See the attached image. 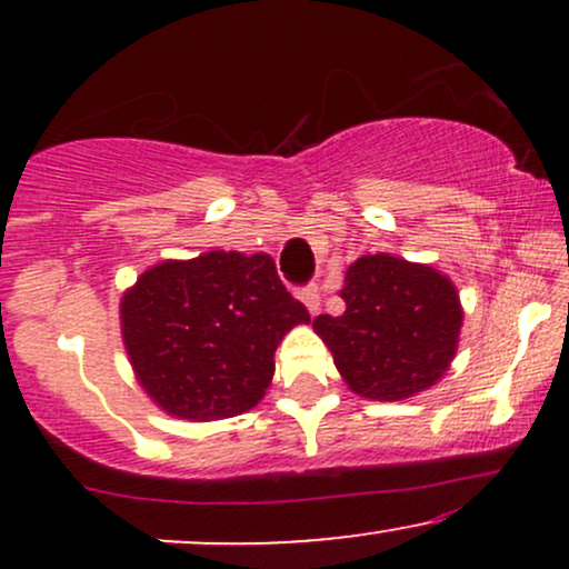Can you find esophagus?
Masks as SVG:
<instances>
[{
    "instance_id": "1",
    "label": "esophagus",
    "mask_w": 569,
    "mask_h": 569,
    "mask_svg": "<svg viewBox=\"0 0 569 569\" xmlns=\"http://www.w3.org/2000/svg\"><path fill=\"white\" fill-rule=\"evenodd\" d=\"M299 299L307 305L310 316H318V310H321V293H318V286H305V289H299Z\"/></svg>"
}]
</instances>
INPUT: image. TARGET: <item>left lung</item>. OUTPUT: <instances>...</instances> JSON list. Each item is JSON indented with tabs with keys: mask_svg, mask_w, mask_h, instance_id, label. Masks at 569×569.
Here are the masks:
<instances>
[{
	"mask_svg": "<svg viewBox=\"0 0 569 569\" xmlns=\"http://www.w3.org/2000/svg\"><path fill=\"white\" fill-rule=\"evenodd\" d=\"M339 297L342 316H318L312 329L358 396L401 401L447 371L462 310L452 280L433 267L363 257L350 264Z\"/></svg>",
	"mask_w": 569,
	"mask_h": 569,
	"instance_id": "obj_1",
	"label": "left lung"
}]
</instances>
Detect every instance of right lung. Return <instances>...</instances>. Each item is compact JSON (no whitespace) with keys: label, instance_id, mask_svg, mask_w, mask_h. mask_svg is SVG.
<instances>
[{"label":"right lung","instance_id":"1","mask_svg":"<svg viewBox=\"0 0 569 569\" xmlns=\"http://www.w3.org/2000/svg\"><path fill=\"white\" fill-rule=\"evenodd\" d=\"M122 339L141 388L173 417L221 420L262 401L278 342L307 307L267 253L162 262L122 297Z\"/></svg>","mask_w":569,"mask_h":569}]
</instances>
